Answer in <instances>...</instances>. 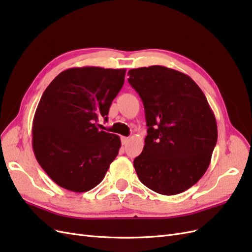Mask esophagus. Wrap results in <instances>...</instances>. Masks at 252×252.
<instances>
[{
    "mask_svg": "<svg viewBox=\"0 0 252 252\" xmlns=\"http://www.w3.org/2000/svg\"><path fill=\"white\" fill-rule=\"evenodd\" d=\"M128 142H129V138H126V136H123V138H122V144L123 145H127Z\"/></svg>",
    "mask_w": 252,
    "mask_h": 252,
    "instance_id": "1",
    "label": "esophagus"
}]
</instances>
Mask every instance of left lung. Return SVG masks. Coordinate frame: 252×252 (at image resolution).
Listing matches in <instances>:
<instances>
[{
  "mask_svg": "<svg viewBox=\"0 0 252 252\" xmlns=\"http://www.w3.org/2000/svg\"><path fill=\"white\" fill-rule=\"evenodd\" d=\"M128 74L148 127L142 154L133 161L136 174L159 194L185 191L207 170L218 140L207 98L191 78L171 68L141 67Z\"/></svg>",
  "mask_w": 252,
  "mask_h": 252,
  "instance_id": "1",
  "label": "left lung"
}]
</instances>
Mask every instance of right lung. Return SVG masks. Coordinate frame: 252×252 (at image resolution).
I'll use <instances>...</instances> for the list:
<instances>
[{
	"instance_id": "right-lung-1",
	"label": "right lung",
	"mask_w": 252,
	"mask_h": 252,
	"mask_svg": "<svg viewBox=\"0 0 252 252\" xmlns=\"http://www.w3.org/2000/svg\"><path fill=\"white\" fill-rule=\"evenodd\" d=\"M126 69L75 67L45 89L32 122V148L48 177L73 192L100 184L119 154L120 136L98 130L124 84Z\"/></svg>"
}]
</instances>
